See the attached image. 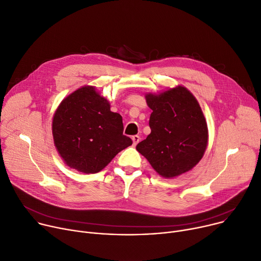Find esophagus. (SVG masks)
I'll return each instance as SVG.
<instances>
[{"mask_svg":"<svg viewBox=\"0 0 261 261\" xmlns=\"http://www.w3.org/2000/svg\"><path fill=\"white\" fill-rule=\"evenodd\" d=\"M132 140H133V146H136L139 143L140 137L138 135H134V136H132Z\"/></svg>","mask_w":261,"mask_h":261,"instance_id":"1","label":"esophagus"}]
</instances>
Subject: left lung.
I'll use <instances>...</instances> for the list:
<instances>
[{"mask_svg": "<svg viewBox=\"0 0 261 261\" xmlns=\"http://www.w3.org/2000/svg\"><path fill=\"white\" fill-rule=\"evenodd\" d=\"M146 101L152 109L151 133L136 150L163 178L192 171L208 145L207 123L199 102L182 85L147 93Z\"/></svg>", "mask_w": 261, "mask_h": 261, "instance_id": "1", "label": "left lung"}]
</instances>
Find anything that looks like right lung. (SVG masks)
Here are the masks:
<instances>
[{
	"instance_id": "1",
	"label": "right lung",
	"mask_w": 261,
	"mask_h": 261,
	"mask_svg": "<svg viewBox=\"0 0 261 261\" xmlns=\"http://www.w3.org/2000/svg\"><path fill=\"white\" fill-rule=\"evenodd\" d=\"M121 114L110 110V103L96 87L85 85L64 98L52 122L56 150L70 169L96 174L122 150L132 145L123 134Z\"/></svg>"
}]
</instances>
